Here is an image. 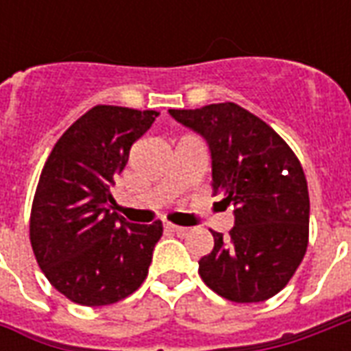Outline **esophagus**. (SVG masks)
Returning a JSON list of instances; mask_svg holds the SVG:
<instances>
[{"label":"esophagus","mask_w":351,"mask_h":351,"mask_svg":"<svg viewBox=\"0 0 351 351\" xmlns=\"http://www.w3.org/2000/svg\"><path fill=\"white\" fill-rule=\"evenodd\" d=\"M163 228H165V231H169V233H175V235H184V233H186V228H180V226H173V223H165Z\"/></svg>","instance_id":"34e87169"}]
</instances>
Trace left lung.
<instances>
[{
    "label": "left lung",
    "instance_id": "left-lung-1",
    "mask_svg": "<svg viewBox=\"0 0 351 351\" xmlns=\"http://www.w3.org/2000/svg\"><path fill=\"white\" fill-rule=\"evenodd\" d=\"M169 114L205 138L214 191H226L235 226L213 231V252L199 259L206 286L235 302H261L286 286L308 246L310 199L293 150L271 125L237 103Z\"/></svg>",
    "mask_w": 351,
    "mask_h": 351
}]
</instances>
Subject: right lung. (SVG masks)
I'll return each mask as SVG.
<instances>
[{"label": "right lung", "instance_id": "obj_1", "mask_svg": "<svg viewBox=\"0 0 351 351\" xmlns=\"http://www.w3.org/2000/svg\"><path fill=\"white\" fill-rule=\"evenodd\" d=\"M160 112L97 105L52 148L35 191L29 241L58 291L84 306L125 299L145 282L161 221L130 223L112 213L110 186L131 145Z\"/></svg>", "mask_w": 351, "mask_h": 351}]
</instances>
